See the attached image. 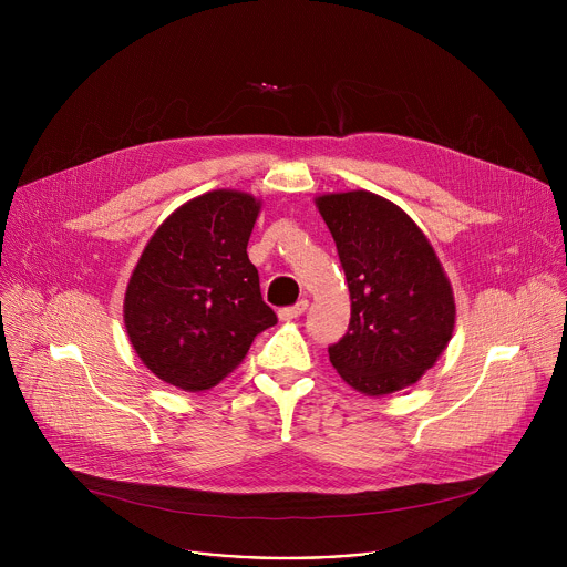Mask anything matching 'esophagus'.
Instances as JSON below:
<instances>
[{"label":"esophagus","mask_w":567,"mask_h":567,"mask_svg":"<svg viewBox=\"0 0 567 567\" xmlns=\"http://www.w3.org/2000/svg\"><path fill=\"white\" fill-rule=\"evenodd\" d=\"M307 307H309V300H298L296 305H291V307H282V309H278V316H280V320H291V318H298V316H302L305 311H307Z\"/></svg>","instance_id":"esophagus-1"}]
</instances>
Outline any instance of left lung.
Wrapping results in <instances>:
<instances>
[{"label":"left lung","instance_id":"8db88e82","mask_svg":"<svg viewBox=\"0 0 567 567\" xmlns=\"http://www.w3.org/2000/svg\"><path fill=\"white\" fill-rule=\"evenodd\" d=\"M346 271L352 316L328 348L337 372L381 396L415 383L453 337L455 302L442 265L417 224L365 193L316 199Z\"/></svg>","mask_w":567,"mask_h":567}]
</instances>
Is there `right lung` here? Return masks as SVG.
I'll return each mask as SVG.
<instances>
[{"instance_id":"obj_1","label":"right lung","mask_w":567,"mask_h":567,"mask_svg":"<svg viewBox=\"0 0 567 567\" xmlns=\"http://www.w3.org/2000/svg\"><path fill=\"white\" fill-rule=\"evenodd\" d=\"M260 204L213 190L156 228L130 278L125 330L138 359L166 383L206 390L276 326L247 245Z\"/></svg>"}]
</instances>
